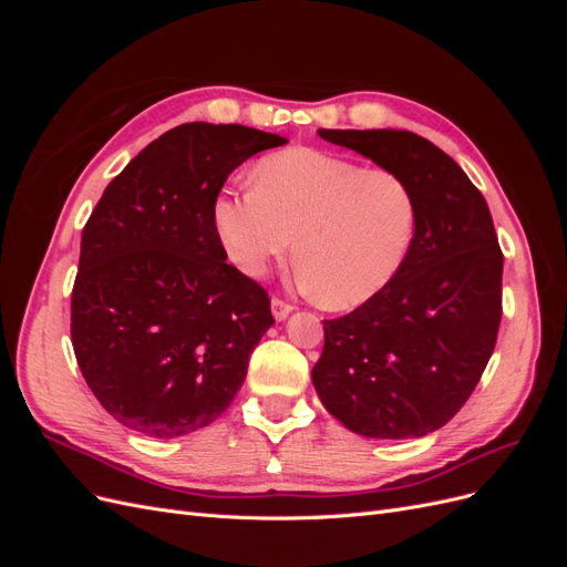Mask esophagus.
<instances>
[{
    "mask_svg": "<svg viewBox=\"0 0 567 567\" xmlns=\"http://www.w3.org/2000/svg\"><path fill=\"white\" fill-rule=\"evenodd\" d=\"M290 312H293V305H290V302H286L281 298H274L271 300V315H274V319H277V321L286 319Z\"/></svg>",
    "mask_w": 567,
    "mask_h": 567,
    "instance_id": "34e87169",
    "label": "esophagus"
}]
</instances>
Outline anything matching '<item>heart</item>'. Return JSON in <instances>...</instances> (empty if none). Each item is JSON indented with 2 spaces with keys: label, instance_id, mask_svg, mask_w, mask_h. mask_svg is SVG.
Masks as SVG:
<instances>
[{
  "label": "heart",
  "instance_id": "b5f03b06",
  "mask_svg": "<svg viewBox=\"0 0 567 567\" xmlns=\"http://www.w3.org/2000/svg\"><path fill=\"white\" fill-rule=\"evenodd\" d=\"M252 179L213 205L219 244L248 277H262L296 241L300 284L331 310L364 305L398 279L419 221L404 177L336 153L288 148L257 163Z\"/></svg>",
  "mask_w": 567,
  "mask_h": 567
}]
</instances>
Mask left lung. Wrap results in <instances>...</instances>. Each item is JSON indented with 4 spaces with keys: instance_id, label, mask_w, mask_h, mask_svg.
<instances>
[{
    "instance_id": "1",
    "label": "left lung",
    "mask_w": 567,
    "mask_h": 567,
    "mask_svg": "<svg viewBox=\"0 0 567 567\" xmlns=\"http://www.w3.org/2000/svg\"><path fill=\"white\" fill-rule=\"evenodd\" d=\"M404 177L419 203L409 257L385 290L323 319L319 400L352 433L423 437L456 416L494 352L504 255L483 194L433 142L406 130H319Z\"/></svg>"
}]
</instances>
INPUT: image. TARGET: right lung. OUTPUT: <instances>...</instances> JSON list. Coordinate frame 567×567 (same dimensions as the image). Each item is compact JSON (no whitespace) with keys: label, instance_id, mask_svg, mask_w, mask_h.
<instances>
[{"label":"right lung","instance_id":"1","mask_svg":"<svg viewBox=\"0 0 567 567\" xmlns=\"http://www.w3.org/2000/svg\"><path fill=\"white\" fill-rule=\"evenodd\" d=\"M286 142L244 125H179L132 158L92 210L71 338L94 398L130 431H200L244 385L274 317L267 290L227 265L213 205L238 165Z\"/></svg>","mask_w":567,"mask_h":567}]
</instances>
